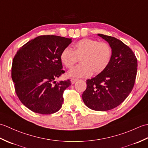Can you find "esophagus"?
Instances as JSON below:
<instances>
[{
	"label": "esophagus",
	"mask_w": 148,
	"mask_h": 148,
	"mask_svg": "<svg viewBox=\"0 0 148 148\" xmlns=\"http://www.w3.org/2000/svg\"><path fill=\"white\" fill-rule=\"evenodd\" d=\"M78 79H76V78H72V79H71V83L72 84H74L75 83H76V81H77Z\"/></svg>",
	"instance_id": "1"
}]
</instances>
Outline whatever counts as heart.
Wrapping results in <instances>:
<instances>
[{"mask_svg":"<svg viewBox=\"0 0 148 148\" xmlns=\"http://www.w3.org/2000/svg\"><path fill=\"white\" fill-rule=\"evenodd\" d=\"M112 49L108 43L92 39H83L65 48L60 54V61L66 68L71 69L80 59L81 64L68 72L71 77H88L93 72L100 74L108 67L112 58Z\"/></svg>","mask_w":148,"mask_h":148,"instance_id":"obj_1","label":"heart"}]
</instances>
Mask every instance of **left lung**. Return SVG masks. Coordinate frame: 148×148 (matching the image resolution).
I'll list each match as a JSON object with an SVG mask.
<instances>
[{"mask_svg":"<svg viewBox=\"0 0 148 148\" xmlns=\"http://www.w3.org/2000/svg\"><path fill=\"white\" fill-rule=\"evenodd\" d=\"M109 43L112 58L108 67L95 77L86 80L82 99L88 108L98 111L114 109L127 99L136 81L137 60L129 47L111 36L98 34Z\"/></svg>","mask_w":148,"mask_h":148,"instance_id":"obj_1","label":"left lung"}]
</instances>
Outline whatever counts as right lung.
I'll return each instance as SVG.
<instances>
[{"label":"right lung","mask_w":148,"mask_h":148,"mask_svg":"<svg viewBox=\"0 0 148 148\" xmlns=\"http://www.w3.org/2000/svg\"><path fill=\"white\" fill-rule=\"evenodd\" d=\"M72 39L40 36L21 47L12 60L11 77L16 95L31 111L53 114L62 108L64 91L70 80L56 79L64 74L60 54Z\"/></svg>","instance_id":"right-lung-1"}]
</instances>
